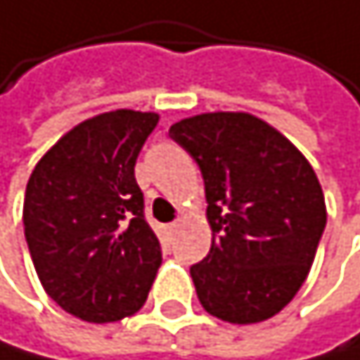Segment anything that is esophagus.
<instances>
[{"instance_id":"obj_1","label":"esophagus","mask_w":360,"mask_h":360,"mask_svg":"<svg viewBox=\"0 0 360 360\" xmlns=\"http://www.w3.org/2000/svg\"><path fill=\"white\" fill-rule=\"evenodd\" d=\"M176 229H178V222H171V224L167 226V231H169V233H171V231H176Z\"/></svg>"}]
</instances>
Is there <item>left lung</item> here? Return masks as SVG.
Returning <instances> with one entry per match:
<instances>
[{
    "instance_id": "left-lung-1",
    "label": "left lung",
    "mask_w": 360,
    "mask_h": 360,
    "mask_svg": "<svg viewBox=\"0 0 360 360\" xmlns=\"http://www.w3.org/2000/svg\"><path fill=\"white\" fill-rule=\"evenodd\" d=\"M169 136L198 162L209 202L211 250L191 266L202 308L238 326L271 319L304 285L326 229L314 169L246 112L182 118Z\"/></svg>"
}]
</instances>
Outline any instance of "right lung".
<instances>
[{"instance_id":"right-lung-1","label":"right lung","mask_w":360,"mask_h":360,"mask_svg":"<svg viewBox=\"0 0 360 360\" xmlns=\"http://www.w3.org/2000/svg\"><path fill=\"white\" fill-rule=\"evenodd\" d=\"M158 114L114 110L63 134L30 174L23 226L44 290L87 323L143 308L162 264L134 167Z\"/></svg>"}]
</instances>
